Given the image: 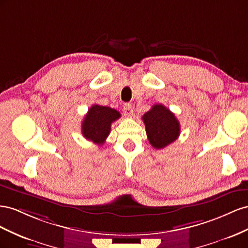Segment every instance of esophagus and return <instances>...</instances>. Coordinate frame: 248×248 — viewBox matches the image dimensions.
I'll return each mask as SVG.
<instances>
[{
    "instance_id": "obj_1",
    "label": "esophagus",
    "mask_w": 248,
    "mask_h": 248,
    "mask_svg": "<svg viewBox=\"0 0 248 248\" xmlns=\"http://www.w3.org/2000/svg\"><path fill=\"white\" fill-rule=\"evenodd\" d=\"M124 113L126 117H131L133 116V108L131 104H124Z\"/></svg>"
}]
</instances>
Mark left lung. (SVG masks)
<instances>
[{
    "label": "left lung",
    "instance_id": "8db88e82",
    "mask_svg": "<svg viewBox=\"0 0 248 248\" xmlns=\"http://www.w3.org/2000/svg\"><path fill=\"white\" fill-rule=\"evenodd\" d=\"M148 141L153 147L161 150L172 143L180 136V123L165 106L154 105L142 116Z\"/></svg>",
    "mask_w": 248,
    "mask_h": 248
}]
</instances>
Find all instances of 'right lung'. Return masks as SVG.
I'll return each mask as SVG.
<instances>
[{
    "label": "right lung",
    "mask_w": 248,
    "mask_h": 248,
    "mask_svg": "<svg viewBox=\"0 0 248 248\" xmlns=\"http://www.w3.org/2000/svg\"><path fill=\"white\" fill-rule=\"evenodd\" d=\"M119 117L120 113L115 109L100 105L91 106L82 123L83 136L98 145L104 144L110 134L111 124Z\"/></svg>",
    "instance_id": "add662e5"
}]
</instances>
